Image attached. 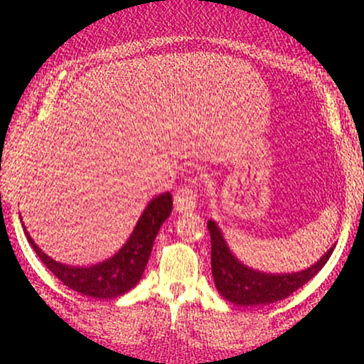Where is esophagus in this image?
<instances>
[{
	"label": "esophagus",
	"mask_w": 364,
	"mask_h": 364,
	"mask_svg": "<svg viewBox=\"0 0 364 364\" xmlns=\"http://www.w3.org/2000/svg\"><path fill=\"white\" fill-rule=\"evenodd\" d=\"M174 207L179 214H188V212H193L196 207V190L195 188L185 186L179 188L174 195Z\"/></svg>",
	"instance_id": "34e87169"
}]
</instances>
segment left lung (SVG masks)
I'll return each mask as SVG.
<instances>
[{"label":"left lung","mask_w":364,"mask_h":364,"mask_svg":"<svg viewBox=\"0 0 364 364\" xmlns=\"http://www.w3.org/2000/svg\"><path fill=\"white\" fill-rule=\"evenodd\" d=\"M207 228L212 243L210 262L214 284L224 299L237 306H262L286 299L320 272L336 248V245L330 246L328 252L321 255L318 262L299 272L267 274L237 260L225 243L223 231L215 220H208Z\"/></svg>","instance_id":"8db88e82"}]
</instances>
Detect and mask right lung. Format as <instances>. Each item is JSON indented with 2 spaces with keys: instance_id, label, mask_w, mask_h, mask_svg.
Returning <instances> with one entry per match:
<instances>
[{
  "instance_id": "1",
  "label": "right lung",
  "mask_w": 364,
  "mask_h": 364,
  "mask_svg": "<svg viewBox=\"0 0 364 364\" xmlns=\"http://www.w3.org/2000/svg\"><path fill=\"white\" fill-rule=\"evenodd\" d=\"M171 210H173V196L169 191L157 195L141 212L139 223L133 228L127 243L107 260L87 267L66 265V263L53 260L34 243L25 225H22L27 241L32 245L37 257L65 286L89 298L111 299L124 294L139 284L152 253L154 240L161 225L171 215Z\"/></svg>"
}]
</instances>
